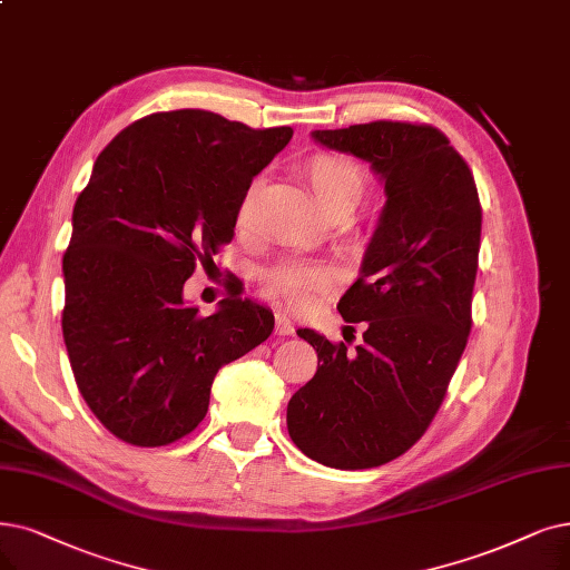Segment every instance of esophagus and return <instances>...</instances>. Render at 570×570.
<instances>
[{"label": "esophagus", "mask_w": 570, "mask_h": 570, "mask_svg": "<svg viewBox=\"0 0 570 570\" xmlns=\"http://www.w3.org/2000/svg\"><path fill=\"white\" fill-rule=\"evenodd\" d=\"M276 334L278 336H292L294 334V325H292V321H289L285 313L276 315Z\"/></svg>", "instance_id": "obj_1"}]
</instances>
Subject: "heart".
I'll return each mask as SVG.
<instances>
[{
  "instance_id": "heart-1",
  "label": "heart",
  "mask_w": 570,
  "mask_h": 570,
  "mask_svg": "<svg viewBox=\"0 0 570 570\" xmlns=\"http://www.w3.org/2000/svg\"><path fill=\"white\" fill-rule=\"evenodd\" d=\"M306 175L311 179V187L323 200V206L330 210L341 203H355L360 200L364 191V170L357 161H353L346 154H315L306 164ZM262 191V177L253 179V185L247 187L240 208H238V222L247 224L253 219L257 198ZM336 273L325 264L313 262H283L273 266L266 273V287L276 297L287 299L289 304L306 308L317 289H327L334 285Z\"/></svg>"
}]
</instances>
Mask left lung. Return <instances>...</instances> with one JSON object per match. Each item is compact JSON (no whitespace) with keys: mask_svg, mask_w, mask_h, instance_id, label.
<instances>
[{"mask_svg":"<svg viewBox=\"0 0 570 570\" xmlns=\"http://www.w3.org/2000/svg\"><path fill=\"white\" fill-rule=\"evenodd\" d=\"M313 140L372 164L385 206L360 278L341 297L346 323H367L348 351L313 330L315 376L292 395L287 430L308 459L379 468L412 449L435 419L472 327L482 236L465 158L428 124L372 121L313 130Z\"/></svg>","mask_w":570,"mask_h":570,"instance_id":"1","label":"left lung"}]
</instances>
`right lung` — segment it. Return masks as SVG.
I'll return each mask as SVG.
<instances>
[{
    "label": "right lung",
    "mask_w": 570,
    "mask_h": 570,
    "mask_svg": "<svg viewBox=\"0 0 570 570\" xmlns=\"http://www.w3.org/2000/svg\"><path fill=\"white\" fill-rule=\"evenodd\" d=\"M292 138L206 109L156 111L98 156L62 257V336L79 393L126 444L164 446L206 419L226 362L273 332L232 289L200 315L181 287L234 238L240 200Z\"/></svg>",
    "instance_id": "1"
}]
</instances>
